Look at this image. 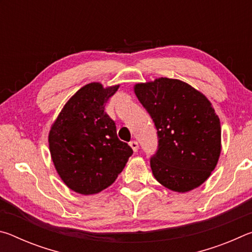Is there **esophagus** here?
I'll return each mask as SVG.
<instances>
[{
	"mask_svg": "<svg viewBox=\"0 0 252 252\" xmlns=\"http://www.w3.org/2000/svg\"><path fill=\"white\" fill-rule=\"evenodd\" d=\"M130 147L132 148V150H133L134 152H138L139 150V143L136 141H131L130 142Z\"/></svg>",
	"mask_w": 252,
	"mask_h": 252,
	"instance_id": "obj_1",
	"label": "esophagus"
}]
</instances>
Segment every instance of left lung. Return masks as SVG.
<instances>
[{"label": "left lung", "mask_w": 252, "mask_h": 252, "mask_svg": "<svg viewBox=\"0 0 252 252\" xmlns=\"http://www.w3.org/2000/svg\"><path fill=\"white\" fill-rule=\"evenodd\" d=\"M134 92L157 129L153 176L177 192L202 185L221 150L220 120L210 102L191 85L168 78L136 84Z\"/></svg>", "instance_id": "left-lung-1"}]
</instances>
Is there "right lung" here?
<instances>
[{"label": "right lung", "mask_w": 252, "mask_h": 252, "mask_svg": "<svg viewBox=\"0 0 252 252\" xmlns=\"http://www.w3.org/2000/svg\"><path fill=\"white\" fill-rule=\"evenodd\" d=\"M119 85H84L51 127L49 146L58 173L71 190L94 194L116 181L133 150L119 140L105 105Z\"/></svg>", "instance_id": "right-lung-1"}]
</instances>
